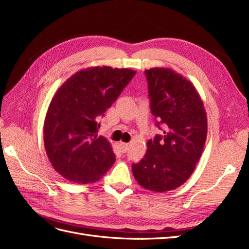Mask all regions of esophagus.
Here are the masks:
<instances>
[{"instance_id": "1", "label": "esophagus", "mask_w": 249, "mask_h": 249, "mask_svg": "<svg viewBox=\"0 0 249 249\" xmlns=\"http://www.w3.org/2000/svg\"><path fill=\"white\" fill-rule=\"evenodd\" d=\"M119 146L122 147V149H123V152L124 153H125L126 150H127V148H129V143H124V142H120L119 143Z\"/></svg>"}]
</instances>
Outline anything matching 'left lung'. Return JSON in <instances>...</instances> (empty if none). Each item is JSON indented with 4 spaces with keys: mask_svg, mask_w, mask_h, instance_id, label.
<instances>
[{
    "mask_svg": "<svg viewBox=\"0 0 249 249\" xmlns=\"http://www.w3.org/2000/svg\"><path fill=\"white\" fill-rule=\"evenodd\" d=\"M150 110L163 135L147 141V150L132 165L134 178L144 189L173 190L190 178L205 146L208 122L196 88L170 69L146 70Z\"/></svg>",
    "mask_w": 249,
    "mask_h": 249,
    "instance_id": "left-lung-1",
    "label": "left lung"
}]
</instances>
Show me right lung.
Listing matches in <instances>:
<instances>
[{
    "mask_svg": "<svg viewBox=\"0 0 249 249\" xmlns=\"http://www.w3.org/2000/svg\"><path fill=\"white\" fill-rule=\"evenodd\" d=\"M136 71L94 66L77 71L57 90L44 119V147L52 166L76 184L99 180L115 162L110 142L97 136V119Z\"/></svg>",
    "mask_w": 249,
    "mask_h": 249,
    "instance_id": "add662e5",
    "label": "right lung"
}]
</instances>
